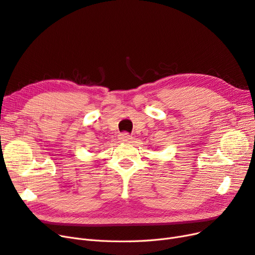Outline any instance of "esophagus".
Here are the masks:
<instances>
[{"instance_id": "1", "label": "esophagus", "mask_w": 255, "mask_h": 255, "mask_svg": "<svg viewBox=\"0 0 255 255\" xmlns=\"http://www.w3.org/2000/svg\"><path fill=\"white\" fill-rule=\"evenodd\" d=\"M119 139L121 140V141H129V140L131 139V136L128 135V133H124V134L119 135Z\"/></svg>"}]
</instances>
